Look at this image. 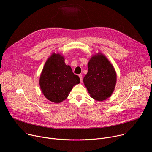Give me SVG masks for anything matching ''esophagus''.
I'll list each match as a JSON object with an SVG mask.
<instances>
[{"instance_id":"esophagus-1","label":"esophagus","mask_w":152,"mask_h":152,"mask_svg":"<svg viewBox=\"0 0 152 152\" xmlns=\"http://www.w3.org/2000/svg\"><path fill=\"white\" fill-rule=\"evenodd\" d=\"M79 78H80V82H83L82 75H79Z\"/></svg>"}]
</instances>
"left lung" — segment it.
<instances>
[{"mask_svg": "<svg viewBox=\"0 0 152 152\" xmlns=\"http://www.w3.org/2000/svg\"><path fill=\"white\" fill-rule=\"evenodd\" d=\"M88 71L83 77V83L94 99L102 102L113 94L117 75L113 65L101 53L93 55L88 64Z\"/></svg>", "mask_w": 152, "mask_h": 152, "instance_id": "obj_1", "label": "left lung"}]
</instances>
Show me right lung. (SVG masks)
Returning <instances> with one entry per match:
<instances>
[{
    "instance_id": "obj_1",
    "label": "right lung",
    "mask_w": 152,
    "mask_h": 152,
    "mask_svg": "<svg viewBox=\"0 0 152 152\" xmlns=\"http://www.w3.org/2000/svg\"><path fill=\"white\" fill-rule=\"evenodd\" d=\"M64 60L60 54L53 53L46 60L39 79L43 95L56 104L65 100L73 87L80 83L79 76L73 73Z\"/></svg>"
}]
</instances>
